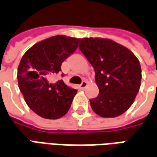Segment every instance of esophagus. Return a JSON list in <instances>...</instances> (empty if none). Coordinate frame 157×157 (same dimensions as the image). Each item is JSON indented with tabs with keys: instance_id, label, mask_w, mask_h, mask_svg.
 <instances>
[{
	"instance_id": "esophagus-1",
	"label": "esophagus",
	"mask_w": 157,
	"mask_h": 157,
	"mask_svg": "<svg viewBox=\"0 0 157 157\" xmlns=\"http://www.w3.org/2000/svg\"><path fill=\"white\" fill-rule=\"evenodd\" d=\"M87 84H88V83H87V81H85V80L83 81V82L81 83V85H80L81 89H85V87L87 86Z\"/></svg>"
}]
</instances>
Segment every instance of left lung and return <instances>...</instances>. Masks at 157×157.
Listing matches in <instances>:
<instances>
[{"label": "left lung", "mask_w": 157, "mask_h": 157, "mask_svg": "<svg viewBox=\"0 0 157 157\" xmlns=\"http://www.w3.org/2000/svg\"><path fill=\"white\" fill-rule=\"evenodd\" d=\"M79 48L95 70L99 89L90 100L91 109L101 117H117L133 103L141 85V66L127 48L101 37L80 39Z\"/></svg>", "instance_id": "obj_1"}]
</instances>
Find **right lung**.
Here are the masks:
<instances>
[{
	"mask_svg": "<svg viewBox=\"0 0 157 157\" xmlns=\"http://www.w3.org/2000/svg\"><path fill=\"white\" fill-rule=\"evenodd\" d=\"M80 39L57 35L34 44L23 56L18 67L19 88L33 112L44 119L64 116L77 94L63 80L52 82L62 62L72 55Z\"/></svg>",
	"mask_w": 157,
	"mask_h": 157,
	"instance_id": "1",
	"label": "right lung"
}]
</instances>
